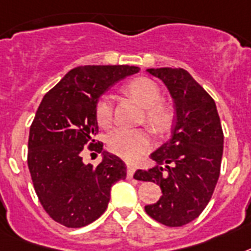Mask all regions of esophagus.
I'll return each instance as SVG.
<instances>
[{
	"label": "esophagus",
	"instance_id": "34e87169",
	"mask_svg": "<svg viewBox=\"0 0 251 251\" xmlns=\"http://www.w3.org/2000/svg\"><path fill=\"white\" fill-rule=\"evenodd\" d=\"M134 172H136V167H134V165H128L127 167V178L128 179H132V178H133Z\"/></svg>",
	"mask_w": 251,
	"mask_h": 251
}]
</instances>
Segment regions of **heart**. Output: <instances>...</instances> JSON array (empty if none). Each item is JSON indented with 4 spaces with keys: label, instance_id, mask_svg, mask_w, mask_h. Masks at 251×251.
<instances>
[{
    "label": "heart",
    "instance_id": "heart-1",
    "mask_svg": "<svg viewBox=\"0 0 251 251\" xmlns=\"http://www.w3.org/2000/svg\"><path fill=\"white\" fill-rule=\"evenodd\" d=\"M123 91L145 107V119L156 133H165L173 123V111L161 100V91L154 80L138 76L123 87ZM96 121L99 126L107 128L113 122V103L107 97L101 99L96 105ZM151 146L149 129H117L109 137V149L122 158L133 160L148 151Z\"/></svg>",
    "mask_w": 251,
    "mask_h": 251
}]
</instances>
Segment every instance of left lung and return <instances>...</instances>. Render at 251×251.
<instances>
[{
  "label": "left lung",
  "instance_id": "obj_1",
  "mask_svg": "<svg viewBox=\"0 0 251 251\" xmlns=\"http://www.w3.org/2000/svg\"><path fill=\"white\" fill-rule=\"evenodd\" d=\"M148 73L167 86L176 118L171 138L150 155L156 164L138 169L134 178L160 186L161 198L145 206L151 218L181 227L198 218L212 199L222 161V126L214 100L187 70L158 68Z\"/></svg>",
  "mask_w": 251,
  "mask_h": 251
}]
</instances>
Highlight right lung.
<instances>
[{
  "label": "right lung",
  "mask_w": 251,
  "mask_h": 251,
  "mask_svg": "<svg viewBox=\"0 0 251 251\" xmlns=\"http://www.w3.org/2000/svg\"><path fill=\"white\" fill-rule=\"evenodd\" d=\"M140 72L129 65L74 68L45 95L28 140V168L39 201L60 225L79 228L106 210L111 186L126 179L122 159L103 151L99 165L83 163L84 148L101 152L96 105L110 87Z\"/></svg>",
  "instance_id": "right-lung-1"
}]
</instances>
